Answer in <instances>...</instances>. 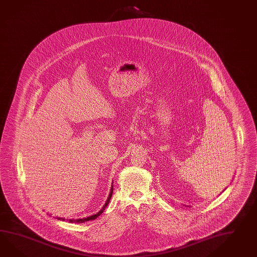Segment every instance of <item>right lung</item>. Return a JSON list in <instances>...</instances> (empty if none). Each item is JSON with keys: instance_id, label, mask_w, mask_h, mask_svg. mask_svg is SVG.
<instances>
[{"instance_id": "add662e5", "label": "right lung", "mask_w": 257, "mask_h": 257, "mask_svg": "<svg viewBox=\"0 0 257 257\" xmlns=\"http://www.w3.org/2000/svg\"><path fill=\"white\" fill-rule=\"evenodd\" d=\"M112 188H111V191H110V194H109V197H108V199L106 200V203L104 204V206H103V208L100 210V211H99V212H97L96 214H94V215H91V216H89V217H86V218H82V219H69L68 221L70 222V223H78V224H81V223H85V222H86V221H91V220H95L96 218L98 217V216H99L102 212H103V211H104V209H105L106 207H107V205L109 204V202H110V198H112ZM58 220H62V221H64L65 219L64 218H60V217H56Z\"/></svg>"}]
</instances>
